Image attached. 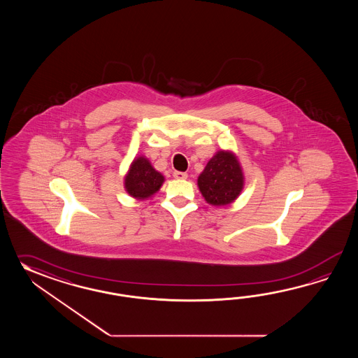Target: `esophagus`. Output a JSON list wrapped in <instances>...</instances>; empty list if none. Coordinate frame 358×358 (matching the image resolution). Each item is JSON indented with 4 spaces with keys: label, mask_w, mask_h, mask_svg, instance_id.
Here are the masks:
<instances>
[{
    "label": "esophagus",
    "mask_w": 358,
    "mask_h": 358,
    "mask_svg": "<svg viewBox=\"0 0 358 358\" xmlns=\"http://www.w3.org/2000/svg\"><path fill=\"white\" fill-rule=\"evenodd\" d=\"M173 176H174V178H176V179H187V178H188V174H187V173H182V171H174Z\"/></svg>",
    "instance_id": "1"
}]
</instances>
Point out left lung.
Instances as JSON below:
<instances>
[{
  "label": "left lung",
  "mask_w": 358,
  "mask_h": 358,
  "mask_svg": "<svg viewBox=\"0 0 358 358\" xmlns=\"http://www.w3.org/2000/svg\"><path fill=\"white\" fill-rule=\"evenodd\" d=\"M198 187L207 203H231L243 189V173L236 156L225 151L216 153L198 176Z\"/></svg>",
  "instance_id": "1"
}]
</instances>
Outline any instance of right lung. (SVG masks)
Returning <instances> with one entry per match:
<instances>
[{"instance_id":"right-lung-1","label":"right lung","mask_w":358,"mask_h":358,"mask_svg":"<svg viewBox=\"0 0 358 358\" xmlns=\"http://www.w3.org/2000/svg\"><path fill=\"white\" fill-rule=\"evenodd\" d=\"M164 176L156 171L145 157L133 161L129 173L125 176V189L131 197L145 199L160 189Z\"/></svg>"}]
</instances>
